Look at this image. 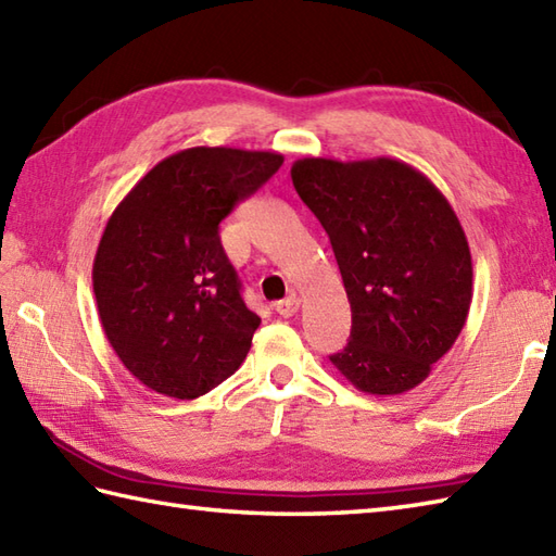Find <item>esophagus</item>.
Wrapping results in <instances>:
<instances>
[{
	"instance_id": "1",
	"label": "esophagus",
	"mask_w": 556,
	"mask_h": 556,
	"mask_svg": "<svg viewBox=\"0 0 556 556\" xmlns=\"http://www.w3.org/2000/svg\"><path fill=\"white\" fill-rule=\"evenodd\" d=\"M301 308V299L296 296V293H289V296L285 301H277L275 303V311L281 315V317H291L296 315Z\"/></svg>"
}]
</instances>
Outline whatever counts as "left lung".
Returning a JSON list of instances; mask_svg holds the SVG:
<instances>
[{
  "instance_id": "left-lung-1",
  "label": "left lung",
  "mask_w": 556,
  "mask_h": 556,
  "mask_svg": "<svg viewBox=\"0 0 556 556\" xmlns=\"http://www.w3.org/2000/svg\"><path fill=\"white\" fill-rule=\"evenodd\" d=\"M291 179L329 236L351 303V339L329 361L365 394L418 387L473 299L456 212L428 176L392 157H303Z\"/></svg>"
}]
</instances>
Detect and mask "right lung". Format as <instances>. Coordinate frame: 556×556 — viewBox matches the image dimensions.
Wrapping results in <instances>:
<instances>
[{"instance_id":"add662e5","label":"right lung","mask_w":556,"mask_h":556,"mask_svg":"<svg viewBox=\"0 0 556 556\" xmlns=\"http://www.w3.org/2000/svg\"><path fill=\"white\" fill-rule=\"evenodd\" d=\"M285 157L188 148L164 157L122 200L92 263L104 334L136 380L198 399L239 370L260 317L219 241V222Z\"/></svg>"}]
</instances>
